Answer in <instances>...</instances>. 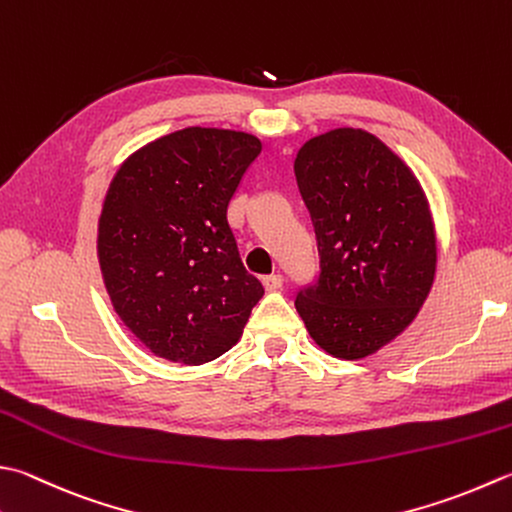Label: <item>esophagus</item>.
<instances>
[{
	"label": "esophagus",
	"mask_w": 512,
	"mask_h": 512,
	"mask_svg": "<svg viewBox=\"0 0 512 512\" xmlns=\"http://www.w3.org/2000/svg\"><path fill=\"white\" fill-rule=\"evenodd\" d=\"M262 282H264L266 290H279V288L284 286V277L279 275V273H275V275H266V277L262 279Z\"/></svg>",
	"instance_id": "1"
}]
</instances>
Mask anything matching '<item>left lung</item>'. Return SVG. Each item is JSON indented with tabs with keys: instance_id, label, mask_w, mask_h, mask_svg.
Masks as SVG:
<instances>
[{
	"instance_id": "left-lung-1",
	"label": "left lung",
	"mask_w": 512,
	"mask_h": 512,
	"mask_svg": "<svg viewBox=\"0 0 512 512\" xmlns=\"http://www.w3.org/2000/svg\"><path fill=\"white\" fill-rule=\"evenodd\" d=\"M295 177L319 253V275L299 288L297 313L333 357L373 355L413 322L433 286L428 199L413 170L362 128L308 139Z\"/></svg>"
}]
</instances>
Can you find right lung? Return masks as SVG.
Segmentation results:
<instances>
[{
    "instance_id": "obj_1",
    "label": "right lung",
    "mask_w": 512,
    "mask_h": 512,
    "mask_svg": "<svg viewBox=\"0 0 512 512\" xmlns=\"http://www.w3.org/2000/svg\"><path fill=\"white\" fill-rule=\"evenodd\" d=\"M259 153L255 135L190 126L135 150L110 182L99 266L150 353L199 366L242 337L264 286L239 257L228 204Z\"/></svg>"
}]
</instances>
